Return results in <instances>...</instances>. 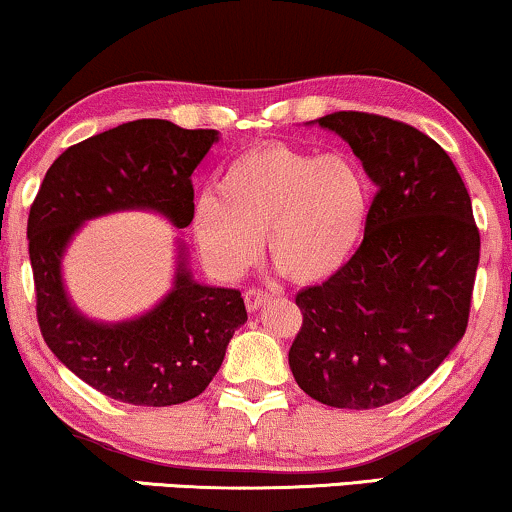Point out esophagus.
<instances>
[{
	"mask_svg": "<svg viewBox=\"0 0 512 512\" xmlns=\"http://www.w3.org/2000/svg\"><path fill=\"white\" fill-rule=\"evenodd\" d=\"M243 298H245V307H248L250 312H255V310H260V307L267 303L272 295H269L267 291H262V288H250V291H245Z\"/></svg>",
	"mask_w": 512,
	"mask_h": 512,
	"instance_id": "obj_1",
	"label": "esophagus"
}]
</instances>
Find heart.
<instances>
[{"label": "heart", "mask_w": 512, "mask_h": 512, "mask_svg": "<svg viewBox=\"0 0 512 512\" xmlns=\"http://www.w3.org/2000/svg\"><path fill=\"white\" fill-rule=\"evenodd\" d=\"M217 190L195 200L190 233L221 279H238L264 236L288 279H331L355 257L372 214V183L355 159L279 143L231 159Z\"/></svg>", "instance_id": "1"}]
</instances>
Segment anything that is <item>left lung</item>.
Instances as JSON below:
<instances>
[{
	"label": "left lung",
	"mask_w": 512,
	"mask_h": 512,
	"mask_svg": "<svg viewBox=\"0 0 512 512\" xmlns=\"http://www.w3.org/2000/svg\"><path fill=\"white\" fill-rule=\"evenodd\" d=\"M317 123L346 140L377 195L353 260L295 295L303 326L288 365L319 403L372 410L415 391L463 338L479 231L463 178L429 135L365 112Z\"/></svg>",
	"instance_id": "1"
}]
</instances>
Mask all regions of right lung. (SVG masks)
<instances>
[{
    "instance_id": "add662e5",
    "label": "right lung",
    "mask_w": 512,
    "mask_h": 512,
    "mask_svg": "<svg viewBox=\"0 0 512 512\" xmlns=\"http://www.w3.org/2000/svg\"><path fill=\"white\" fill-rule=\"evenodd\" d=\"M219 140L164 119L109 128L61 152L47 169L28 217V252L42 338L66 367L104 396L164 408L200 396L224 362L226 346L248 322L236 288L195 281L178 240L171 291L126 322L85 317L66 293L61 260L85 221L147 209L186 229L193 171Z\"/></svg>"
}]
</instances>
